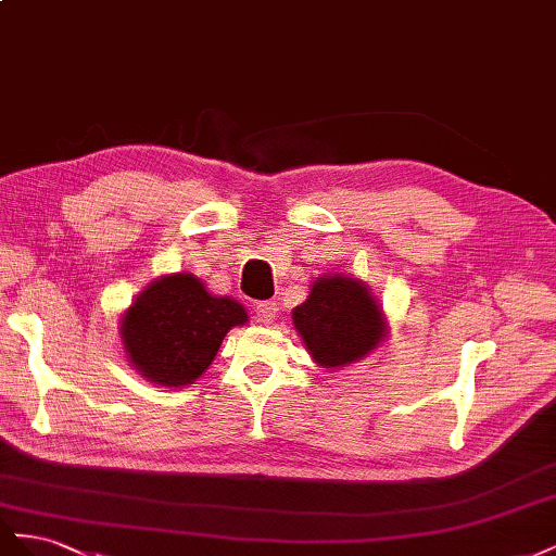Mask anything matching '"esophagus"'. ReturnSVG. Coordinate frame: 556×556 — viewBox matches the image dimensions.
<instances>
[{"label": "esophagus", "mask_w": 556, "mask_h": 556, "mask_svg": "<svg viewBox=\"0 0 556 556\" xmlns=\"http://www.w3.org/2000/svg\"><path fill=\"white\" fill-rule=\"evenodd\" d=\"M253 312H256V321L258 324H273L275 316L279 312L275 300H263V303H256V307H253Z\"/></svg>", "instance_id": "obj_1"}]
</instances>
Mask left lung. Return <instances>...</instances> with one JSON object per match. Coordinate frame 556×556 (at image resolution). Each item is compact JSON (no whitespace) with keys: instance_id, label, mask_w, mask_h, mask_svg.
Listing matches in <instances>:
<instances>
[{"instance_id":"obj_1","label":"left lung","mask_w":556,"mask_h":556,"mask_svg":"<svg viewBox=\"0 0 556 556\" xmlns=\"http://www.w3.org/2000/svg\"><path fill=\"white\" fill-rule=\"evenodd\" d=\"M293 324L324 368H340L370 354L384 336L382 309L361 281L319 277L309 298L293 309Z\"/></svg>"}]
</instances>
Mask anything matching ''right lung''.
I'll use <instances>...</instances> for the list:
<instances>
[{
    "label": "right lung",
    "instance_id": "obj_1",
    "mask_svg": "<svg viewBox=\"0 0 556 556\" xmlns=\"http://www.w3.org/2000/svg\"><path fill=\"white\" fill-rule=\"evenodd\" d=\"M247 321L232 298H214L193 275L153 281L125 312L121 336L132 366L165 387L193 384L232 326Z\"/></svg>",
    "mask_w": 556,
    "mask_h": 556
}]
</instances>
